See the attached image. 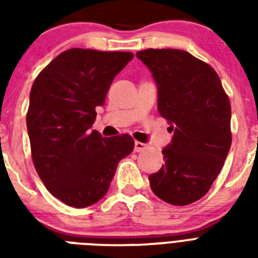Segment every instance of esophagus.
I'll list each match as a JSON object with an SVG mask.
<instances>
[{
	"label": "esophagus",
	"instance_id": "34e87169",
	"mask_svg": "<svg viewBox=\"0 0 258 258\" xmlns=\"http://www.w3.org/2000/svg\"><path fill=\"white\" fill-rule=\"evenodd\" d=\"M146 149H147V145H146V143H142V142H135V147H134V150H135L137 153L145 151Z\"/></svg>",
	"mask_w": 258,
	"mask_h": 258
}]
</instances>
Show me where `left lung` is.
Here are the masks:
<instances>
[{"label":"left lung","instance_id":"1","mask_svg":"<svg viewBox=\"0 0 258 258\" xmlns=\"http://www.w3.org/2000/svg\"><path fill=\"white\" fill-rule=\"evenodd\" d=\"M158 87V111L170 123L165 165L149 176L170 205L201 200L220 174L232 145L230 101L212 67L186 50H139Z\"/></svg>","mask_w":258,"mask_h":258}]
</instances>
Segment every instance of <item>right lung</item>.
I'll return each instance as SVG.
<instances>
[{
    "label": "right lung",
    "mask_w": 258,
    "mask_h": 258,
    "mask_svg": "<svg viewBox=\"0 0 258 258\" xmlns=\"http://www.w3.org/2000/svg\"><path fill=\"white\" fill-rule=\"evenodd\" d=\"M134 54L72 48L40 72L30 89L26 127L32 159L48 191L72 208L96 204L117 163L134 150L127 134L91 130L113 79Z\"/></svg>",
    "instance_id": "1"
}]
</instances>
